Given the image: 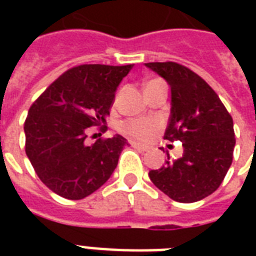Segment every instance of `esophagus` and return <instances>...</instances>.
I'll return each instance as SVG.
<instances>
[{
    "instance_id": "1",
    "label": "esophagus",
    "mask_w": 256,
    "mask_h": 256,
    "mask_svg": "<svg viewBox=\"0 0 256 256\" xmlns=\"http://www.w3.org/2000/svg\"><path fill=\"white\" fill-rule=\"evenodd\" d=\"M130 144H132V146H133V148H136V150H141V152H146V150H150V148H148L146 145L138 144V142H130Z\"/></svg>"
}]
</instances>
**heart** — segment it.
<instances>
[{"label":"heart","instance_id":"heart-1","mask_svg":"<svg viewBox=\"0 0 256 256\" xmlns=\"http://www.w3.org/2000/svg\"><path fill=\"white\" fill-rule=\"evenodd\" d=\"M162 123L155 118H141V119H130L120 124V130L128 137L138 141H148L160 128Z\"/></svg>","mask_w":256,"mask_h":256}]
</instances>
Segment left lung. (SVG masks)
I'll use <instances>...</instances> for the list:
<instances>
[{"mask_svg": "<svg viewBox=\"0 0 256 256\" xmlns=\"http://www.w3.org/2000/svg\"><path fill=\"white\" fill-rule=\"evenodd\" d=\"M170 86V118L164 138L182 142L184 154L150 170L158 189L180 203H193L215 192L233 159V119L218 94L189 68L172 62L146 63Z\"/></svg>", "mask_w": 256, "mask_h": 256, "instance_id": "8db88e82", "label": "left lung"}]
</instances>
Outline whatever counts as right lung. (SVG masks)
Here are the masks:
<instances>
[{
    "label": "right lung",
    "mask_w": 256,
    "mask_h": 256,
    "mask_svg": "<svg viewBox=\"0 0 256 256\" xmlns=\"http://www.w3.org/2000/svg\"><path fill=\"white\" fill-rule=\"evenodd\" d=\"M132 68L133 64L74 67L31 106L24 123L26 154L40 180L58 196L84 198L116 168L128 140L115 134L88 144L86 137L89 128L106 124L118 86Z\"/></svg>",
    "instance_id": "add662e5"
}]
</instances>
